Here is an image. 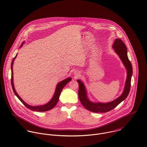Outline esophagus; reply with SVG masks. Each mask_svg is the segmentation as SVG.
<instances>
[{"instance_id": "esophagus-1", "label": "esophagus", "mask_w": 147, "mask_h": 147, "mask_svg": "<svg viewBox=\"0 0 147 147\" xmlns=\"http://www.w3.org/2000/svg\"><path fill=\"white\" fill-rule=\"evenodd\" d=\"M80 72H79L78 71H77V70L74 71V76L75 77H78V76H80Z\"/></svg>"}]
</instances>
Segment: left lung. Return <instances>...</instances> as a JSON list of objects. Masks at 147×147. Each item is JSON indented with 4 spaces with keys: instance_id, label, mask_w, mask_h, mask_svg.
I'll return each mask as SVG.
<instances>
[{
    "instance_id": "obj_1",
    "label": "left lung",
    "mask_w": 147,
    "mask_h": 147,
    "mask_svg": "<svg viewBox=\"0 0 147 147\" xmlns=\"http://www.w3.org/2000/svg\"><path fill=\"white\" fill-rule=\"evenodd\" d=\"M113 48L122 61L127 70V74L124 90L120 96L111 102L107 103L93 102L88 99L87 90L84 82L80 80H77V81L79 84L78 96L80 102L86 109L91 112L103 113L110 111L116 107L122 101L125 100L129 92L131 77L132 76V66L128 58L127 48L124 43L120 38L115 39L113 45Z\"/></svg>"
}]
</instances>
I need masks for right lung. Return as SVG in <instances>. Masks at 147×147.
I'll list each match as a JSON object with an SVG mask.
<instances>
[{
	"label": "right lung",
	"mask_w": 147,
	"mask_h": 147,
	"mask_svg": "<svg viewBox=\"0 0 147 147\" xmlns=\"http://www.w3.org/2000/svg\"><path fill=\"white\" fill-rule=\"evenodd\" d=\"M25 41H23L22 42V44H21L20 48L21 47H22V46L23 45V44H24ZM18 55V53L16 54V56L13 58L12 63H11V85H12V88L13 89V91L15 93V94L16 95V96L19 98V99L23 103V105L27 107L28 109H29L30 110H32V111H39V112H44V111H47L48 110H50L51 109H52L57 103L58 101H59V95L61 94V92L62 91V90L65 87V86L71 80V77H68L67 78H66L65 80L59 82V84L57 85L56 90L55 91V94L52 97V98L50 100V101H49L47 103L43 105H40V106H30V105L27 104V103H26L21 98L20 96L18 95V94L17 93V92L16 91L15 87H14V85H13V61L15 60V59H16V56Z\"/></svg>",
	"instance_id": "right-lung-1"
}]
</instances>
